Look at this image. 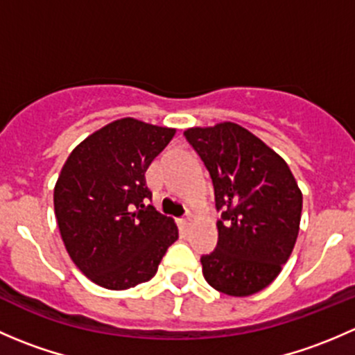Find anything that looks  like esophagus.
<instances>
[{
	"label": "esophagus",
	"instance_id": "esophagus-1",
	"mask_svg": "<svg viewBox=\"0 0 355 355\" xmlns=\"http://www.w3.org/2000/svg\"><path fill=\"white\" fill-rule=\"evenodd\" d=\"M178 225H180L182 232H187L189 227H191V218H184V220L178 221Z\"/></svg>",
	"mask_w": 355,
	"mask_h": 355
}]
</instances>
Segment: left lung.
<instances>
[{"label":"left lung","instance_id":"left-lung-1","mask_svg":"<svg viewBox=\"0 0 355 355\" xmlns=\"http://www.w3.org/2000/svg\"><path fill=\"white\" fill-rule=\"evenodd\" d=\"M214 187L218 244L200 257L207 284L232 297L266 288L299 235L302 192L280 155L234 121L184 132Z\"/></svg>","mask_w":355,"mask_h":355}]
</instances>
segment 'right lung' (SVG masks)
I'll return each instance as SVG.
<instances>
[{"label": "right lung", "instance_id": "obj_1", "mask_svg": "<svg viewBox=\"0 0 355 355\" xmlns=\"http://www.w3.org/2000/svg\"><path fill=\"white\" fill-rule=\"evenodd\" d=\"M175 128L120 118L70 153L55 185L60 235L75 266L108 290L149 282L178 239L173 218L146 206V170Z\"/></svg>", "mask_w": 355, "mask_h": 355}]
</instances>
